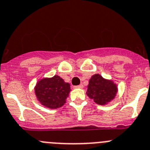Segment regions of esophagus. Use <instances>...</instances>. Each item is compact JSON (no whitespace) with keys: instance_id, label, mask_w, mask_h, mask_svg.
Segmentation results:
<instances>
[{"instance_id":"esophagus-1","label":"esophagus","mask_w":150,"mask_h":150,"mask_svg":"<svg viewBox=\"0 0 150 150\" xmlns=\"http://www.w3.org/2000/svg\"><path fill=\"white\" fill-rule=\"evenodd\" d=\"M75 88H83V85L80 84V85H78V86H75Z\"/></svg>"}]
</instances>
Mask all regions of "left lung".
<instances>
[{
  "mask_svg": "<svg viewBox=\"0 0 150 150\" xmlns=\"http://www.w3.org/2000/svg\"><path fill=\"white\" fill-rule=\"evenodd\" d=\"M117 93V85L99 74L93 75L89 81L87 95L98 105H107L114 99Z\"/></svg>",
  "mask_w": 150,
  "mask_h": 150,
  "instance_id": "8db88e82",
  "label": "left lung"
}]
</instances>
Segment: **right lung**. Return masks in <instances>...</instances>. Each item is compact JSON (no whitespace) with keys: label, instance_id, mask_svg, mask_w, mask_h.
Returning a JSON list of instances; mask_svg holds the SVG:
<instances>
[{"label":"right lung","instance_id":"add662e5","mask_svg":"<svg viewBox=\"0 0 150 150\" xmlns=\"http://www.w3.org/2000/svg\"><path fill=\"white\" fill-rule=\"evenodd\" d=\"M39 102L45 107L56 109L66 103L71 91L70 84L58 75L45 78L39 81L34 88Z\"/></svg>","mask_w":150,"mask_h":150}]
</instances>
